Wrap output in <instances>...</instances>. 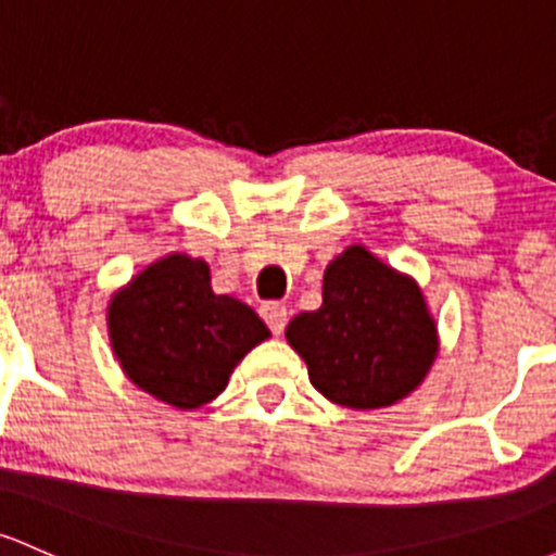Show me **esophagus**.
<instances>
[{
    "instance_id": "1",
    "label": "esophagus",
    "mask_w": 556,
    "mask_h": 556,
    "mask_svg": "<svg viewBox=\"0 0 556 556\" xmlns=\"http://www.w3.org/2000/svg\"><path fill=\"white\" fill-rule=\"evenodd\" d=\"M261 317H263V323L268 325V330H271L274 336H279V332L285 330V325H288L290 312H288V306H285V303L268 301V303H263V306H261Z\"/></svg>"
}]
</instances>
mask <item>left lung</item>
<instances>
[{"label": "left lung", "instance_id": "8db88e82", "mask_svg": "<svg viewBox=\"0 0 556 556\" xmlns=\"http://www.w3.org/2000/svg\"><path fill=\"white\" fill-rule=\"evenodd\" d=\"M285 338L306 362L314 389L352 410L402 402L440 354L420 285L365 244H349L327 263L323 306L290 319Z\"/></svg>", "mask_w": 556, "mask_h": 556}]
</instances>
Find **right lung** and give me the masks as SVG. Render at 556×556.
<instances>
[{"mask_svg":"<svg viewBox=\"0 0 556 556\" xmlns=\"http://www.w3.org/2000/svg\"><path fill=\"white\" fill-rule=\"evenodd\" d=\"M111 352L122 372L165 405L197 410L271 332L248 303L213 293L210 266L186 253L149 263L109 298Z\"/></svg>","mask_w":556,"mask_h":556,"instance_id":"add662e5","label":"right lung"}]
</instances>
